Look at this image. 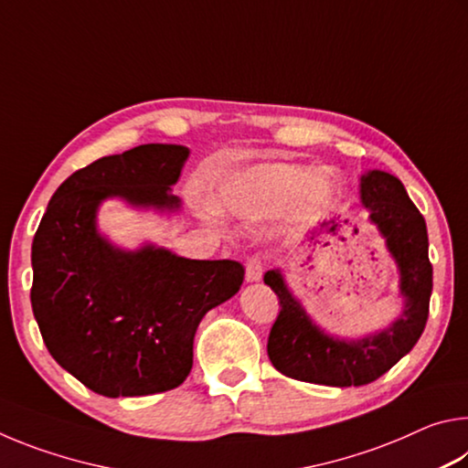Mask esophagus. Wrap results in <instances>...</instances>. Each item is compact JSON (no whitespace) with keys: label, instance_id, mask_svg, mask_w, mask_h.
<instances>
[{"label":"esophagus","instance_id":"1","mask_svg":"<svg viewBox=\"0 0 468 468\" xmlns=\"http://www.w3.org/2000/svg\"><path fill=\"white\" fill-rule=\"evenodd\" d=\"M264 274V262L260 258H250L248 264H245V281L248 282H258Z\"/></svg>","mask_w":468,"mask_h":468}]
</instances>
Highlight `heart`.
Wrapping results in <instances>:
<instances>
[{
	"label": "heart",
	"mask_w": 468,
	"mask_h": 468,
	"mask_svg": "<svg viewBox=\"0 0 468 468\" xmlns=\"http://www.w3.org/2000/svg\"><path fill=\"white\" fill-rule=\"evenodd\" d=\"M336 187L330 171L299 163H256L220 179L212 206L220 215L239 220L268 218L281 210L307 218L335 202Z\"/></svg>",
	"instance_id": "1"
}]
</instances>
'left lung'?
<instances>
[{
    "mask_svg": "<svg viewBox=\"0 0 468 468\" xmlns=\"http://www.w3.org/2000/svg\"><path fill=\"white\" fill-rule=\"evenodd\" d=\"M359 196L367 220L378 229L399 271L402 307L386 328L343 338L312 320L281 268L268 271L264 282L281 301V314L268 336V357L281 374L292 379L336 388L369 384L405 357L423 335L433 287L425 218L400 179L386 171L363 173Z\"/></svg>",
    "mask_w": 468,
    "mask_h": 468,
    "instance_id": "1",
    "label": "left lung"
}]
</instances>
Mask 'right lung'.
Wrapping results in <instances>:
<instances>
[{
  "label": "right lung",
  "mask_w": 468,
  "mask_h": 468,
  "mask_svg": "<svg viewBox=\"0 0 468 468\" xmlns=\"http://www.w3.org/2000/svg\"><path fill=\"white\" fill-rule=\"evenodd\" d=\"M189 148L142 144L102 156L58 187L33 239V314L51 357L92 392L146 396L184 384L194 336L241 289L235 260H189L167 248L115 245L99 208L122 200L176 215Z\"/></svg>",
  "instance_id": "right-lung-1"
}]
</instances>
